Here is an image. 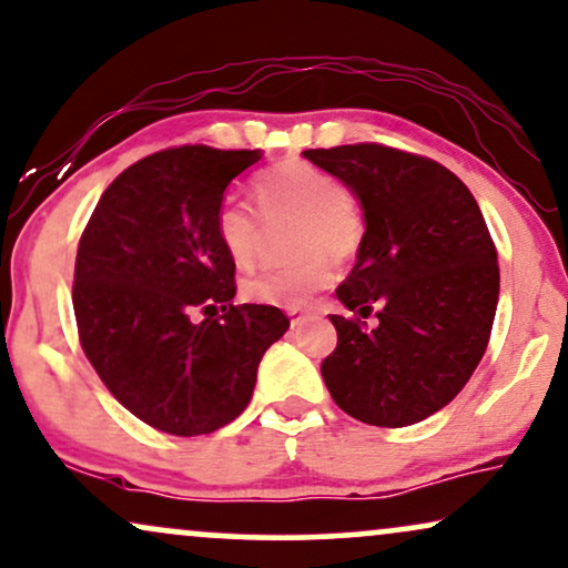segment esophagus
Returning <instances> with one entry per match:
<instances>
[{"instance_id": "obj_1", "label": "esophagus", "mask_w": 568, "mask_h": 568, "mask_svg": "<svg viewBox=\"0 0 568 568\" xmlns=\"http://www.w3.org/2000/svg\"><path fill=\"white\" fill-rule=\"evenodd\" d=\"M290 321H292V328H297L302 321H305V313H300V311H290Z\"/></svg>"}]
</instances>
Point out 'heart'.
Segmentation results:
<instances>
[{"label":"heart","mask_w":568,"mask_h":568,"mask_svg":"<svg viewBox=\"0 0 568 568\" xmlns=\"http://www.w3.org/2000/svg\"><path fill=\"white\" fill-rule=\"evenodd\" d=\"M257 213L266 224L294 219L292 250L305 255L292 266L263 271L242 284V297L261 305H278L297 311L313 292L334 278V263L349 261L359 250L365 219L357 197L334 174L307 164L284 161L261 172L250 185ZM213 232L221 250L237 268L257 261L263 240L261 221L247 205L224 201L213 219Z\"/></svg>","instance_id":"b5f03b06"}]
</instances>
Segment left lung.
<instances>
[{
	"label": "left lung",
	"mask_w": 568,
	"mask_h": 568,
	"mask_svg": "<svg viewBox=\"0 0 568 568\" xmlns=\"http://www.w3.org/2000/svg\"><path fill=\"white\" fill-rule=\"evenodd\" d=\"M305 159L338 176L365 213L357 263L336 290L355 315H328L338 338L323 381L359 423L415 425L462 392L488 349L500 276L480 205L444 164L392 145Z\"/></svg>",
	"instance_id": "obj_1"
}]
</instances>
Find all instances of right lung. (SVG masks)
<instances>
[{
    "mask_svg": "<svg viewBox=\"0 0 568 568\" xmlns=\"http://www.w3.org/2000/svg\"><path fill=\"white\" fill-rule=\"evenodd\" d=\"M257 159L211 145L151 153L104 190L80 237V347L124 409L172 436L240 417L261 357L290 328L274 305H234V263L213 232L226 185Z\"/></svg>",
    "mask_w": 568,
    "mask_h": 568,
    "instance_id": "add662e5",
    "label": "right lung"
}]
</instances>
